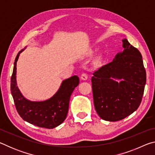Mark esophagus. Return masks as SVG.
<instances>
[{"instance_id": "obj_1", "label": "esophagus", "mask_w": 155, "mask_h": 155, "mask_svg": "<svg viewBox=\"0 0 155 155\" xmlns=\"http://www.w3.org/2000/svg\"><path fill=\"white\" fill-rule=\"evenodd\" d=\"M87 78H88V76H87V74H86V73H83V74H81V78L83 81L87 80Z\"/></svg>"}]
</instances>
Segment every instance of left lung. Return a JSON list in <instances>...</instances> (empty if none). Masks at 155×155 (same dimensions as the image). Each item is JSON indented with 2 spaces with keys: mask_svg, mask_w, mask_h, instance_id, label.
Here are the masks:
<instances>
[{
  "mask_svg": "<svg viewBox=\"0 0 155 155\" xmlns=\"http://www.w3.org/2000/svg\"><path fill=\"white\" fill-rule=\"evenodd\" d=\"M122 52L93 73L94 103L100 117L115 122L138 109L142 100L146 73L138 50L122 40Z\"/></svg>",
  "mask_w": 155,
  "mask_h": 155,
  "instance_id": "obj_1",
  "label": "left lung"
}]
</instances>
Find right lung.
Instances as JSON below:
<instances>
[{"label":"right lung","mask_w":155,"mask_h":155,"mask_svg":"<svg viewBox=\"0 0 155 155\" xmlns=\"http://www.w3.org/2000/svg\"><path fill=\"white\" fill-rule=\"evenodd\" d=\"M24 50L18 52L15 57L11 78V91L15 108L20 116L30 124L49 129L55 128L66 118L70 96L79 83V78L74 75L63 81L55 94L46 101H28L22 96L16 82L17 61Z\"/></svg>","instance_id":"obj_1"}]
</instances>
